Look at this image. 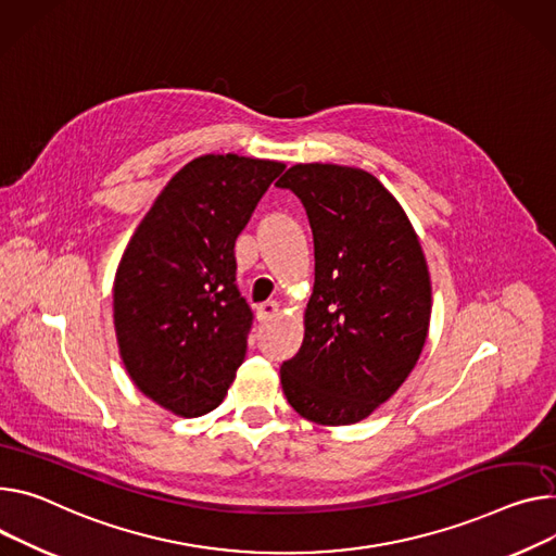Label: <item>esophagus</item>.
I'll list each match as a JSON object with an SVG mask.
<instances>
[{"instance_id": "obj_1", "label": "esophagus", "mask_w": 556, "mask_h": 556, "mask_svg": "<svg viewBox=\"0 0 556 556\" xmlns=\"http://www.w3.org/2000/svg\"><path fill=\"white\" fill-rule=\"evenodd\" d=\"M255 314H258V320H271L276 314H278V303L274 301H267V303H261L258 307H255Z\"/></svg>"}]
</instances>
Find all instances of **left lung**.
Listing matches in <instances>:
<instances>
[{"label": "left lung", "instance_id": "1", "mask_svg": "<svg viewBox=\"0 0 556 556\" xmlns=\"http://www.w3.org/2000/svg\"><path fill=\"white\" fill-rule=\"evenodd\" d=\"M301 198L314 233L316 280L305 338L280 367L289 405L318 425H352L414 369L432 316L418 236L371 174L295 164L276 182Z\"/></svg>", "mask_w": 556, "mask_h": 556}]
</instances>
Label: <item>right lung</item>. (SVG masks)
<instances>
[{"mask_svg": "<svg viewBox=\"0 0 556 556\" xmlns=\"http://www.w3.org/2000/svg\"><path fill=\"white\" fill-rule=\"evenodd\" d=\"M274 160L200 155L168 180L113 282L122 363L136 388L185 418L216 409L247 354L253 314L236 285V238L282 174Z\"/></svg>", "mask_w": 556, "mask_h": 556, "instance_id": "obj_1", "label": "right lung"}]
</instances>
